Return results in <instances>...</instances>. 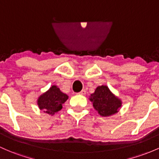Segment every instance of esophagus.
Instances as JSON below:
<instances>
[{"label":"esophagus","mask_w":159,"mask_h":159,"mask_svg":"<svg viewBox=\"0 0 159 159\" xmlns=\"http://www.w3.org/2000/svg\"><path fill=\"white\" fill-rule=\"evenodd\" d=\"M77 94H78V95H86V90H85V89L82 90V91L80 92V93H77Z\"/></svg>","instance_id":"1"}]
</instances>
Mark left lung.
<instances>
[{
  "label": "left lung",
  "mask_w": 159,
  "mask_h": 159,
  "mask_svg": "<svg viewBox=\"0 0 159 159\" xmlns=\"http://www.w3.org/2000/svg\"><path fill=\"white\" fill-rule=\"evenodd\" d=\"M93 107L102 117H110L117 114L122 107V101L105 85L99 86L89 98Z\"/></svg>",
  "instance_id": "left-lung-1"
}]
</instances>
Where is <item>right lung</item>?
Masks as SVG:
<instances>
[{
    "instance_id": "1",
    "label": "right lung",
    "mask_w": 159,
    "mask_h": 159,
    "mask_svg": "<svg viewBox=\"0 0 159 159\" xmlns=\"http://www.w3.org/2000/svg\"><path fill=\"white\" fill-rule=\"evenodd\" d=\"M68 98V95L62 93L58 86L53 85L48 90L38 97L37 105L44 113L52 116L62 109V105Z\"/></svg>"
}]
</instances>
